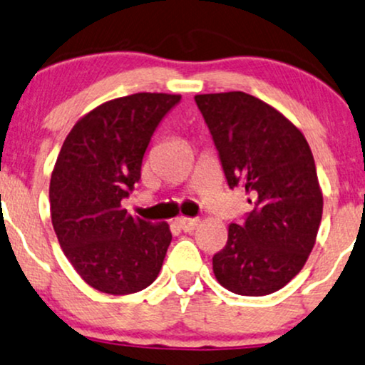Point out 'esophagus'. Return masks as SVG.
I'll use <instances>...</instances> for the list:
<instances>
[{
    "mask_svg": "<svg viewBox=\"0 0 365 365\" xmlns=\"http://www.w3.org/2000/svg\"><path fill=\"white\" fill-rule=\"evenodd\" d=\"M178 227L183 230V232H193L198 225H200V220L198 219H188V217H180L177 219Z\"/></svg>",
    "mask_w": 365,
    "mask_h": 365,
    "instance_id": "1",
    "label": "esophagus"
}]
</instances>
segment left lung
I'll list each match as a JSON object with an SVG mask.
<instances>
[{
    "instance_id": "obj_1",
    "label": "left lung",
    "mask_w": 365,
    "mask_h": 365,
    "mask_svg": "<svg viewBox=\"0 0 365 365\" xmlns=\"http://www.w3.org/2000/svg\"><path fill=\"white\" fill-rule=\"evenodd\" d=\"M230 188L242 185L255 210L229 224L212 257L217 281L244 297H264L297 276L315 246L324 193L299 128L241 91L197 94Z\"/></svg>"
}]
</instances>
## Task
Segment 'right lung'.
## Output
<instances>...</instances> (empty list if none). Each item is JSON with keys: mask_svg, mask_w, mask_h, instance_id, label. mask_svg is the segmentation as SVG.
Instances as JSON below:
<instances>
[{"mask_svg": "<svg viewBox=\"0 0 365 365\" xmlns=\"http://www.w3.org/2000/svg\"><path fill=\"white\" fill-rule=\"evenodd\" d=\"M180 98L138 92L103 103L73 124L55 161L53 230L77 274L98 292H141L163 266L170 225L129 215L121 200L141 177L151 135Z\"/></svg>", "mask_w": 365, "mask_h": 365, "instance_id": "1", "label": "right lung"}]
</instances>
